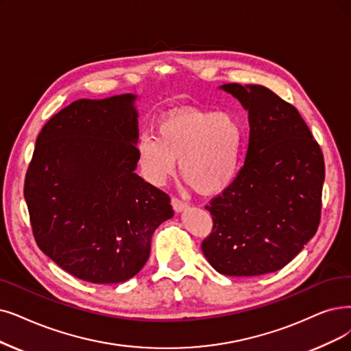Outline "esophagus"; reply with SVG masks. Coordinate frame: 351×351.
<instances>
[{
	"instance_id": "1",
	"label": "esophagus",
	"mask_w": 351,
	"mask_h": 351,
	"mask_svg": "<svg viewBox=\"0 0 351 351\" xmlns=\"http://www.w3.org/2000/svg\"><path fill=\"white\" fill-rule=\"evenodd\" d=\"M171 206H173V208L176 210V212H183V210L187 207V203L177 199V197H173L171 199Z\"/></svg>"
}]
</instances>
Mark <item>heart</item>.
Segmentation results:
<instances>
[{
  "label": "heart",
  "instance_id": "1",
  "mask_svg": "<svg viewBox=\"0 0 351 351\" xmlns=\"http://www.w3.org/2000/svg\"><path fill=\"white\" fill-rule=\"evenodd\" d=\"M243 144V128L228 112L180 108L165 114L157 136H139L138 162L154 184H162L176 173L203 194L226 189L236 177Z\"/></svg>",
  "mask_w": 351,
  "mask_h": 351
}]
</instances>
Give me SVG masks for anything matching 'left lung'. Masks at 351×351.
I'll list each match as a JSON object with an SVG mask.
<instances>
[{"mask_svg": "<svg viewBox=\"0 0 351 351\" xmlns=\"http://www.w3.org/2000/svg\"><path fill=\"white\" fill-rule=\"evenodd\" d=\"M247 110L245 164L206 208L213 229L202 250L228 276L275 272L315 234L326 167L295 106L261 85L220 86Z\"/></svg>", "mask_w": 351, "mask_h": 351, "instance_id": "1", "label": "left lung"}]
</instances>
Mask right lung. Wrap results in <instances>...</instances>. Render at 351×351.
<instances>
[{"label": "right lung", "instance_id": "add662e5", "mask_svg": "<svg viewBox=\"0 0 351 351\" xmlns=\"http://www.w3.org/2000/svg\"><path fill=\"white\" fill-rule=\"evenodd\" d=\"M136 96L79 99L37 136L24 181L34 239L62 269L92 284L143 269L152 233L174 216L168 194L135 173Z\"/></svg>", "mask_w": 351, "mask_h": 351}]
</instances>
